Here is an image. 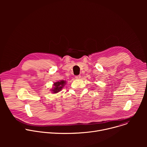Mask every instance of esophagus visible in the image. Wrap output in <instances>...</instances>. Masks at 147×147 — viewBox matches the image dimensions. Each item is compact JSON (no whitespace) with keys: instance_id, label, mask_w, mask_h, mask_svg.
Listing matches in <instances>:
<instances>
[{"instance_id":"obj_1","label":"esophagus","mask_w":147,"mask_h":147,"mask_svg":"<svg viewBox=\"0 0 147 147\" xmlns=\"http://www.w3.org/2000/svg\"><path fill=\"white\" fill-rule=\"evenodd\" d=\"M81 78V76L80 75H78V76H75V78L76 79H80Z\"/></svg>"}]
</instances>
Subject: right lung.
<instances>
[{"label": "right lung", "instance_id": "add662e5", "mask_svg": "<svg viewBox=\"0 0 147 147\" xmlns=\"http://www.w3.org/2000/svg\"><path fill=\"white\" fill-rule=\"evenodd\" d=\"M66 81L64 80H61L60 81H57L56 82L54 83V87L52 88V93H57L58 92H59L60 91H61V90L65 86V85L66 84Z\"/></svg>", "mask_w": 147, "mask_h": 147}]
</instances>
